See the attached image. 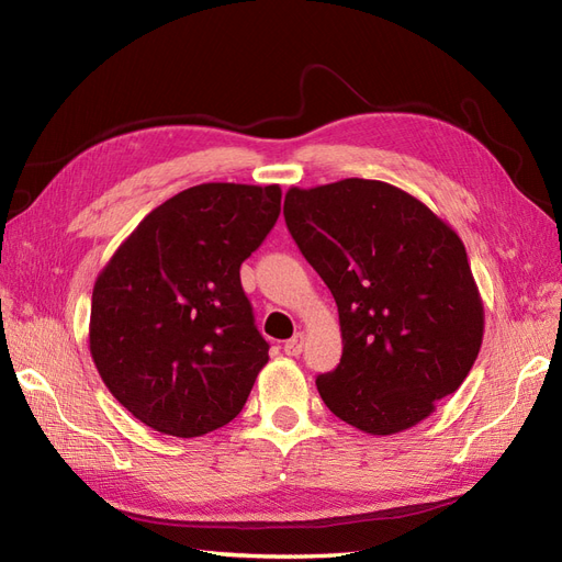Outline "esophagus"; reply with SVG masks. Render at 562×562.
Returning a JSON list of instances; mask_svg holds the SVG:
<instances>
[{
    "mask_svg": "<svg viewBox=\"0 0 562 562\" xmlns=\"http://www.w3.org/2000/svg\"><path fill=\"white\" fill-rule=\"evenodd\" d=\"M304 342H307V337H304V333H297V335H293V337L288 339V342L283 345V351H285L288 356H297V353H302Z\"/></svg>",
    "mask_w": 562,
    "mask_h": 562,
    "instance_id": "34e87169",
    "label": "esophagus"
}]
</instances>
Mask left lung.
I'll return each instance as SVG.
<instances>
[{
	"label": "left lung",
	"mask_w": 562,
	"mask_h": 562,
	"mask_svg": "<svg viewBox=\"0 0 562 562\" xmlns=\"http://www.w3.org/2000/svg\"><path fill=\"white\" fill-rule=\"evenodd\" d=\"M285 225L337 302L342 359L316 378L330 413L370 436L427 419L479 359L485 312L459 234L382 180L300 190Z\"/></svg>",
	"instance_id": "1"
}]
</instances>
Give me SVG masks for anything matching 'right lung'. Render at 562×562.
<instances>
[{
    "mask_svg": "<svg viewBox=\"0 0 562 562\" xmlns=\"http://www.w3.org/2000/svg\"><path fill=\"white\" fill-rule=\"evenodd\" d=\"M279 213V184L190 187L145 215L98 274L91 359L149 429L196 438L241 413L269 345L239 269Z\"/></svg>",
    "mask_w": 562,
    "mask_h": 562,
    "instance_id": "obj_1",
    "label": "right lung"
}]
</instances>
